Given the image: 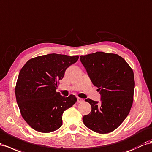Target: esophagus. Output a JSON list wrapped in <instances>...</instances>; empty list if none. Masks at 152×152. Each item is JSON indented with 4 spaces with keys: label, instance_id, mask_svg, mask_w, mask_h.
<instances>
[{
    "label": "esophagus",
    "instance_id": "esophagus-1",
    "mask_svg": "<svg viewBox=\"0 0 152 152\" xmlns=\"http://www.w3.org/2000/svg\"><path fill=\"white\" fill-rule=\"evenodd\" d=\"M84 101V100L83 99V98H77V102L78 103H82Z\"/></svg>",
    "mask_w": 152,
    "mask_h": 152
}]
</instances>
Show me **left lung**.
Listing matches in <instances>:
<instances>
[{"mask_svg":"<svg viewBox=\"0 0 152 152\" xmlns=\"http://www.w3.org/2000/svg\"><path fill=\"white\" fill-rule=\"evenodd\" d=\"M80 60L101 95L100 104L85 100L91 110L83 118L84 124L97 133L111 132L125 120L133 103L132 69L121 56L103 52L80 56Z\"/></svg>","mask_w":152,"mask_h":152,"instance_id":"1","label":"left lung"}]
</instances>
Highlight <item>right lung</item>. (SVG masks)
I'll use <instances>...</instances> for the list:
<instances>
[{"instance_id":"add662e5","label":"right lung","mask_w":152,"mask_h":152,"mask_svg":"<svg viewBox=\"0 0 152 152\" xmlns=\"http://www.w3.org/2000/svg\"><path fill=\"white\" fill-rule=\"evenodd\" d=\"M79 56L50 54L28 60L20 70L15 87L21 115L31 127L43 133L53 132L63 124L64 110L77 102L75 95L56 92L66 69Z\"/></svg>"}]
</instances>
